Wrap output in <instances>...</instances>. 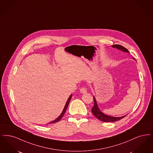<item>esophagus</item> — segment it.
Returning <instances> with one entry per match:
<instances>
[{"label": "esophagus", "instance_id": "1", "mask_svg": "<svg viewBox=\"0 0 153 153\" xmlns=\"http://www.w3.org/2000/svg\"><path fill=\"white\" fill-rule=\"evenodd\" d=\"M79 92H80V93H86L87 92V90H86V89L85 87H82V88H81L80 89Z\"/></svg>", "mask_w": 153, "mask_h": 153}]
</instances>
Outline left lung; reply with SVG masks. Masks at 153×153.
Segmentation results:
<instances>
[{
    "instance_id": "8db88e82",
    "label": "left lung",
    "mask_w": 153,
    "mask_h": 153,
    "mask_svg": "<svg viewBox=\"0 0 153 153\" xmlns=\"http://www.w3.org/2000/svg\"><path fill=\"white\" fill-rule=\"evenodd\" d=\"M112 47L115 48L117 49H120L123 52L129 53L128 50L126 49V48L123 47L122 45L115 44V45H113ZM93 100H94V106L92 108V113L94 116L96 117L97 118H98V120H100V121H102L103 122H115V121L120 120L121 119L124 118L126 116V115H125V116H123L118 117L107 116V115L104 114L101 110H100L97 104V101H96V98L94 97H93Z\"/></svg>"
}]
</instances>
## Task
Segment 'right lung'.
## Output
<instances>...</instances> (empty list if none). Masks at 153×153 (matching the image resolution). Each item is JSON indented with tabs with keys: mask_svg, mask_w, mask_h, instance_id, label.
I'll return each mask as SVG.
<instances>
[{
	"mask_svg": "<svg viewBox=\"0 0 153 153\" xmlns=\"http://www.w3.org/2000/svg\"><path fill=\"white\" fill-rule=\"evenodd\" d=\"M72 94H71V96H69V97L67 101V102H66V104H65V106H64V109L62 110L61 114L60 115V116L58 118H57L55 120L50 122L49 123H56V122L59 121L61 120V118L62 117V116H63L64 114V113H65V111L67 110V109L69 103V102H70V101H71V98H72Z\"/></svg>",
	"mask_w": 153,
	"mask_h": 153,
	"instance_id": "obj_1",
	"label": "right lung"
}]
</instances>
